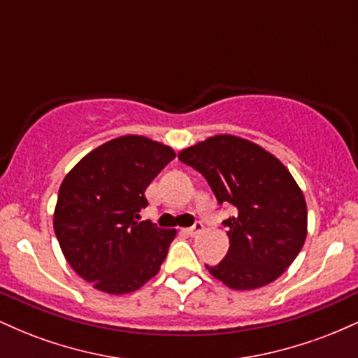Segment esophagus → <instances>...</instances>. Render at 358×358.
<instances>
[{
    "mask_svg": "<svg viewBox=\"0 0 358 358\" xmlns=\"http://www.w3.org/2000/svg\"><path fill=\"white\" fill-rule=\"evenodd\" d=\"M202 231H203V224H202V222H195V224H193L192 227L185 229V234H187V236H190V237H195L196 234H200Z\"/></svg>",
    "mask_w": 358,
    "mask_h": 358,
    "instance_id": "34e87169",
    "label": "esophagus"
}]
</instances>
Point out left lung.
<instances>
[{
    "label": "left lung",
    "instance_id": "obj_1",
    "mask_svg": "<svg viewBox=\"0 0 358 358\" xmlns=\"http://www.w3.org/2000/svg\"><path fill=\"white\" fill-rule=\"evenodd\" d=\"M178 159L203 175L217 202L236 213L222 224L231 248L217 266H205L232 289H256L281 276L306 239L305 195L287 168L264 148L217 134L182 150Z\"/></svg>",
    "mask_w": 358,
    "mask_h": 358
}]
</instances>
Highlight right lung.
<instances>
[{
    "mask_svg": "<svg viewBox=\"0 0 358 358\" xmlns=\"http://www.w3.org/2000/svg\"><path fill=\"white\" fill-rule=\"evenodd\" d=\"M163 143L127 134L90 151L65 175L53 229L71 268L108 294L133 293L156 276L175 229L139 220L145 192L175 158Z\"/></svg>",
    "mask_w": 358,
    "mask_h": 358,
    "instance_id": "1",
    "label": "right lung"
}]
</instances>
